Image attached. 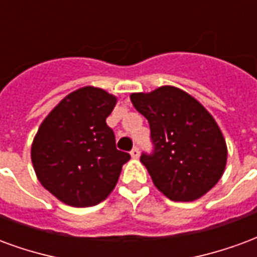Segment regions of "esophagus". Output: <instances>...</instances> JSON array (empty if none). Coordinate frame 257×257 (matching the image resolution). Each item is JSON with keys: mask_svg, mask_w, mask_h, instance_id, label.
Segmentation results:
<instances>
[{"mask_svg": "<svg viewBox=\"0 0 257 257\" xmlns=\"http://www.w3.org/2000/svg\"><path fill=\"white\" fill-rule=\"evenodd\" d=\"M131 156H132V158H138V157L140 156V151L138 147H134L132 149V151H131Z\"/></svg>", "mask_w": 257, "mask_h": 257, "instance_id": "obj_1", "label": "esophagus"}]
</instances>
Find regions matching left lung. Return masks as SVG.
I'll return each instance as SVG.
<instances>
[{
	"mask_svg": "<svg viewBox=\"0 0 257 257\" xmlns=\"http://www.w3.org/2000/svg\"><path fill=\"white\" fill-rule=\"evenodd\" d=\"M135 108L150 123L153 153L142 164L172 201L201 198L224 172L227 146L220 128L198 100L175 86L132 93Z\"/></svg>",
	"mask_w": 257,
	"mask_h": 257,
	"instance_id": "obj_1",
	"label": "left lung"
}]
</instances>
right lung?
Masks as SVG:
<instances>
[{
    "label": "right lung",
    "mask_w": 257,
    "mask_h": 257,
    "mask_svg": "<svg viewBox=\"0 0 257 257\" xmlns=\"http://www.w3.org/2000/svg\"><path fill=\"white\" fill-rule=\"evenodd\" d=\"M115 103L106 90L85 86L66 96L40 125L31 146L33 167L42 186L64 204L101 202L129 161L106 123Z\"/></svg>",
    "instance_id": "obj_1"
}]
</instances>
